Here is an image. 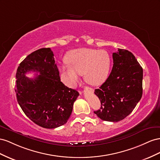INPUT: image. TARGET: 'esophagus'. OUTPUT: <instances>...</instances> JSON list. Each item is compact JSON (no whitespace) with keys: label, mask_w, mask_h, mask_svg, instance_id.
Returning <instances> with one entry per match:
<instances>
[{"label":"esophagus","mask_w":160,"mask_h":160,"mask_svg":"<svg viewBox=\"0 0 160 160\" xmlns=\"http://www.w3.org/2000/svg\"><path fill=\"white\" fill-rule=\"evenodd\" d=\"M88 90L89 91V92H94V89H92V88H88Z\"/></svg>","instance_id":"1"}]
</instances>
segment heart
Returning <instances> with one entry per match:
<instances>
[{
    "label": "heart",
    "mask_w": 160,
    "mask_h": 160,
    "mask_svg": "<svg viewBox=\"0 0 160 160\" xmlns=\"http://www.w3.org/2000/svg\"><path fill=\"white\" fill-rule=\"evenodd\" d=\"M68 65L61 71L65 75L67 83L74 86L84 74V79L91 86H98L107 78L111 66V58L105 50L80 48L72 50L67 55Z\"/></svg>",
    "instance_id": "obj_1"
}]
</instances>
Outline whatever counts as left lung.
<instances>
[{"label": "left lung", "mask_w": 160, "mask_h": 160, "mask_svg": "<svg viewBox=\"0 0 160 160\" xmlns=\"http://www.w3.org/2000/svg\"><path fill=\"white\" fill-rule=\"evenodd\" d=\"M113 66L107 80L94 94L101 107L94 112L102 121H120L133 111L143 94V68L128 50L112 53Z\"/></svg>", "instance_id": "1"}]
</instances>
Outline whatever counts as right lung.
<instances>
[{
	"label": "right lung",
	"instance_id": "obj_1",
	"mask_svg": "<svg viewBox=\"0 0 160 160\" xmlns=\"http://www.w3.org/2000/svg\"><path fill=\"white\" fill-rule=\"evenodd\" d=\"M30 71L40 75L29 79L25 74ZM16 78L17 102L27 117L46 129L66 124L79 93L60 81L51 49H39L27 56L17 68Z\"/></svg>",
	"mask_w": 160,
	"mask_h": 160
}]
</instances>
